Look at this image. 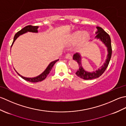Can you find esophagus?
<instances>
[{
  "label": "esophagus",
  "mask_w": 126,
  "mask_h": 126,
  "mask_svg": "<svg viewBox=\"0 0 126 126\" xmlns=\"http://www.w3.org/2000/svg\"><path fill=\"white\" fill-rule=\"evenodd\" d=\"M65 58L66 59H69V60H71V59H72V55H71V53H67V54H66V56H65Z\"/></svg>",
  "instance_id": "obj_1"
}]
</instances>
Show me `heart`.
Masks as SVG:
<instances>
[{"mask_svg": "<svg viewBox=\"0 0 126 126\" xmlns=\"http://www.w3.org/2000/svg\"><path fill=\"white\" fill-rule=\"evenodd\" d=\"M89 38V34L86 32H82L81 31H77L74 33L71 37V41L72 42H76L79 41L80 44H83Z\"/></svg>", "mask_w": 126, "mask_h": 126, "instance_id": "1", "label": "heart"}]
</instances>
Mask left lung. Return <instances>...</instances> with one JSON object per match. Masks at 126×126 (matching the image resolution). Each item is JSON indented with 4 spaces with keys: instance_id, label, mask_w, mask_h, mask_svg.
<instances>
[{
    "instance_id": "1",
    "label": "left lung",
    "mask_w": 126,
    "mask_h": 126,
    "mask_svg": "<svg viewBox=\"0 0 126 126\" xmlns=\"http://www.w3.org/2000/svg\"><path fill=\"white\" fill-rule=\"evenodd\" d=\"M97 29L98 31L96 32L97 36H96V37L98 39H100L101 41H102L103 43H104V44L106 45V47H107L108 51L107 58L106 62L104 63V65L102 66L100 69H98L95 72L94 71L93 72V73H89V72L85 71L83 68H82L81 62V56H80L79 53H76L75 54H74L73 56V60L77 62L79 66V68L77 70L76 74L77 76L84 79H93L98 78V77L101 76L104 73V72L105 71L107 68L108 67L111 57L112 49L110 36L106 31L103 30L102 28L100 27H97Z\"/></svg>"
}]
</instances>
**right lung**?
Segmentation results:
<instances>
[{"mask_svg": "<svg viewBox=\"0 0 126 126\" xmlns=\"http://www.w3.org/2000/svg\"><path fill=\"white\" fill-rule=\"evenodd\" d=\"M38 26H32V25H28L25 26V27L23 29H22V30H20L19 31H18V32H17L16 33V34L15 35L14 38H13V41L12 42V44L11 45V47L12 44H13V43L15 41V40L17 39L18 37L21 34H22L23 33H24L25 32H27L28 31L29 32H37L38 31H37V29H38ZM59 60H56L53 62H52L51 63H50L49 64V65L47 66V69H45V70L43 73L42 74L40 75L37 76L36 77H33V78H28V77H23L22 75H20V74H19L18 73H17L19 76H20L22 78L24 79H25V81H27L29 82H41L43 80H44L46 77H47V75L50 73V72L51 70V69L53 67V66ZM17 72V71H16Z\"/></svg>", "mask_w": 126, "mask_h": 126, "instance_id": "add662e5", "label": "right lung"}]
</instances>
